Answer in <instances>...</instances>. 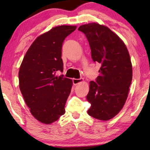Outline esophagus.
<instances>
[{
	"label": "esophagus",
	"mask_w": 150,
	"mask_h": 150,
	"mask_svg": "<svg viewBox=\"0 0 150 150\" xmlns=\"http://www.w3.org/2000/svg\"><path fill=\"white\" fill-rule=\"evenodd\" d=\"M83 81V79H74L72 80V82H73V84L74 85H76L78 84L81 83V82Z\"/></svg>",
	"instance_id": "esophagus-1"
}]
</instances>
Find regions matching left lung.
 I'll use <instances>...</instances> for the list:
<instances>
[{"instance_id": "obj_1", "label": "left lung", "mask_w": 150, "mask_h": 150, "mask_svg": "<svg viewBox=\"0 0 150 150\" xmlns=\"http://www.w3.org/2000/svg\"><path fill=\"white\" fill-rule=\"evenodd\" d=\"M85 35L91 58L101 64L100 75L90 82L87 101L91 104L88 114L107 121L122 110L128 98L132 79L130 54L122 40L110 28L89 23L79 28Z\"/></svg>"}]
</instances>
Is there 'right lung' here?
I'll return each mask as SVG.
<instances>
[{
	"mask_svg": "<svg viewBox=\"0 0 150 150\" xmlns=\"http://www.w3.org/2000/svg\"><path fill=\"white\" fill-rule=\"evenodd\" d=\"M76 26H59L39 36L28 48L19 70V86L34 117L50 124L65 113L72 81L63 75L61 49L63 41Z\"/></svg>",
	"mask_w": 150,
	"mask_h": 150,
	"instance_id": "obj_1",
	"label": "right lung"
}]
</instances>
